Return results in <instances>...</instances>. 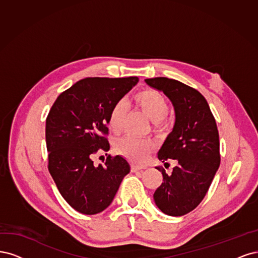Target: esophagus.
<instances>
[{
	"label": "esophagus",
	"mask_w": 258,
	"mask_h": 258,
	"mask_svg": "<svg viewBox=\"0 0 258 258\" xmlns=\"http://www.w3.org/2000/svg\"><path fill=\"white\" fill-rule=\"evenodd\" d=\"M147 167L146 166H139V165H135V164H132L131 165V169L132 171H138V170H141V169H146Z\"/></svg>",
	"instance_id": "34e87169"
}]
</instances>
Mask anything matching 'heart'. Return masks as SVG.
<instances>
[{"mask_svg":"<svg viewBox=\"0 0 258 258\" xmlns=\"http://www.w3.org/2000/svg\"><path fill=\"white\" fill-rule=\"evenodd\" d=\"M134 102L154 121L156 126L161 125L165 115L167 114L168 104L160 92L152 89L143 90L134 96ZM126 110V104L123 101L117 102L111 107L108 115V126L113 133H119L122 130ZM154 146V141L151 139H140L132 136H124L114 143L115 151L133 162H143L153 150Z\"/></svg>","mask_w":258,"mask_h":258,"instance_id":"heart-1","label":"heart"}]
</instances>
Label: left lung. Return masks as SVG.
Here are the masks:
<instances>
[{
  "mask_svg": "<svg viewBox=\"0 0 258 258\" xmlns=\"http://www.w3.org/2000/svg\"><path fill=\"white\" fill-rule=\"evenodd\" d=\"M145 81L162 91L176 112L172 132L157 157L162 162L176 160L178 164L171 173L156 167L162 171L163 182L153 198L162 212L181 217L202 203L219 169L221 156L217 123L206 98L194 88L166 77Z\"/></svg>",
  "mask_w": 258,
  "mask_h": 258,
  "instance_id": "1",
  "label": "left lung"
}]
</instances>
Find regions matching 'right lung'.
I'll return each mask as SVG.
<instances>
[{"label": "right lung", "instance_id": "right-lung-1", "mask_svg": "<svg viewBox=\"0 0 258 258\" xmlns=\"http://www.w3.org/2000/svg\"><path fill=\"white\" fill-rule=\"evenodd\" d=\"M137 82V77L81 79L57 96L48 113V169L62 197L80 213L104 211L131 170L120 155H108L98 166L92 159L99 149L109 150L108 115Z\"/></svg>", "mask_w": 258, "mask_h": 258}]
</instances>
